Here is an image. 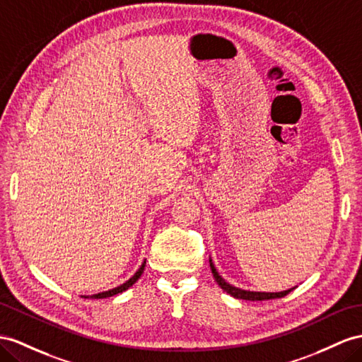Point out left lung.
Masks as SVG:
<instances>
[{
  "instance_id": "obj_1",
  "label": "left lung",
  "mask_w": 362,
  "mask_h": 362,
  "mask_svg": "<svg viewBox=\"0 0 362 362\" xmlns=\"http://www.w3.org/2000/svg\"><path fill=\"white\" fill-rule=\"evenodd\" d=\"M209 266H211V271H212V275H214L217 284L223 289L225 292H228L229 295H233L234 298H238V300H247V301H263V300H274V298H283V296H286L289 292H292L295 287H292V289H287V291H283V292H254V291H243L240 289V287H235L233 284L226 283L223 278L220 276V274L217 272L214 263H212V260H209Z\"/></svg>"
}]
</instances>
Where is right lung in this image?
<instances>
[{"mask_svg":"<svg viewBox=\"0 0 362 362\" xmlns=\"http://www.w3.org/2000/svg\"><path fill=\"white\" fill-rule=\"evenodd\" d=\"M145 263L146 262H144L142 263V266L139 267L137 269V272L129 278L128 281H125L124 284H120V286H117V287H115V289H110V291H107V292H100V293H95V295H91V298H108V296H113V295H117V293H122L124 291H127L128 287H132L139 278H141V275H142V272H144V269H145ZM86 298H88V296H86Z\"/></svg>","mask_w":362,"mask_h":362,"instance_id":"1","label":"right lung"}]
</instances>
